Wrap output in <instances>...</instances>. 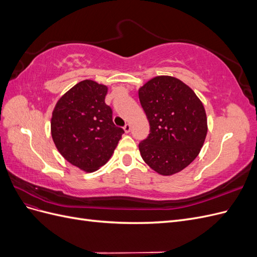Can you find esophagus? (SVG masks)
Listing matches in <instances>:
<instances>
[{
	"mask_svg": "<svg viewBox=\"0 0 257 257\" xmlns=\"http://www.w3.org/2000/svg\"><path fill=\"white\" fill-rule=\"evenodd\" d=\"M123 130H124V132H125V133H130V132H131V125H130V124H125V125L123 126Z\"/></svg>",
	"mask_w": 257,
	"mask_h": 257,
	"instance_id": "1",
	"label": "esophagus"
}]
</instances>
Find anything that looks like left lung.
<instances>
[{"instance_id":"obj_1","label":"left lung","mask_w":257,"mask_h":257,"mask_svg":"<svg viewBox=\"0 0 257 257\" xmlns=\"http://www.w3.org/2000/svg\"><path fill=\"white\" fill-rule=\"evenodd\" d=\"M150 134L139 144L154 172L172 176L196 159L207 136L205 107L194 91L172 76H157L138 90Z\"/></svg>"}]
</instances>
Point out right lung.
Returning <instances> with one entry per match:
<instances>
[{
  "instance_id": "add662e5",
  "label": "right lung",
  "mask_w": 257,
  "mask_h": 257,
  "mask_svg": "<svg viewBox=\"0 0 257 257\" xmlns=\"http://www.w3.org/2000/svg\"><path fill=\"white\" fill-rule=\"evenodd\" d=\"M107 91L96 81H80L60 97L52 111L51 136L58 151L85 173L106 164L124 133L112 122V110L105 103Z\"/></svg>"
}]
</instances>
